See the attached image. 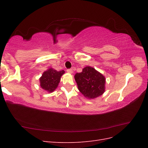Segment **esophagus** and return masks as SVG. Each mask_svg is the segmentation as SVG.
I'll list each match as a JSON object with an SVG mask.
<instances>
[{"mask_svg":"<svg viewBox=\"0 0 148 148\" xmlns=\"http://www.w3.org/2000/svg\"><path fill=\"white\" fill-rule=\"evenodd\" d=\"M66 71H67V72H68V73H70V74L73 73V71L72 69H67V70H66Z\"/></svg>","mask_w":148,"mask_h":148,"instance_id":"esophagus-1","label":"esophagus"}]
</instances>
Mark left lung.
I'll return each mask as SVG.
<instances>
[{
	"label": "left lung",
	"instance_id": "obj_1",
	"mask_svg": "<svg viewBox=\"0 0 148 148\" xmlns=\"http://www.w3.org/2000/svg\"><path fill=\"white\" fill-rule=\"evenodd\" d=\"M78 90L89 99L102 95L106 91V78L90 66H85L81 73L75 75Z\"/></svg>",
	"mask_w": 148,
	"mask_h": 148
}]
</instances>
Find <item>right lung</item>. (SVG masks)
<instances>
[{"label":"right lung","instance_id":"1","mask_svg":"<svg viewBox=\"0 0 148 148\" xmlns=\"http://www.w3.org/2000/svg\"><path fill=\"white\" fill-rule=\"evenodd\" d=\"M64 73V70L58 71L52 68H49L44 71L40 77V86L48 92H53L59 86L61 77Z\"/></svg>","mask_w":148,"mask_h":148}]
</instances>
